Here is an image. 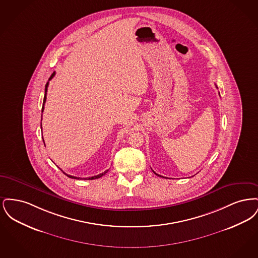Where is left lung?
I'll return each instance as SVG.
<instances>
[{"mask_svg": "<svg viewBox=\"0 0 258 258\" xmlns=\"http://www.w3.org/2000/svg\"><path fill=\"white\" fill-rule=\"evenodd\" d=\"M154 173H155V174H156V175H158V176H160V175H159V174H157V173H156V172L154 171ZM160 177H162V176H160Z\"/></svg>", "mask_w": 258, "mask_h": 258, "instance_id": "left-lung-1", "label": "left lung"}]
</instances>
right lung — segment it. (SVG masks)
I'll list each match as a JSON object with an SVG mask.
<instances>
[{
	"label": "right lung",
	"mask_w": 258,
	"mask_h": 258,
	"mask_svg": "<svg viewBox=\"0 0 258 258\" xmlns=\"http://www.w3.org/2000/svg\"><path fill=\"white\" fill-rule=\"evenodd\" d=\"M54 75H55V73H53V74H51V76H50L49 80H51L53 77H54ZM48 84H49V82H47L46 83V85H45V95H44V98H43V103H42V109L41 111L43 112V109H44V104H45V101H46V92H47V88H48ZM40 127H41V123H40ZM43 139V138H42ZM45 145V144H44ZM108 170H105V171L103 172V173H100V174H98L97 176H93V177H89V178H79V177H74V176H72V175H68V174H66L64 172H63V174H66L69 178H72V179H84V180H94V179H98V178H100L101 176H103L104 174H106Z\"/></svg>",
	"instance_id": "1"
}]
</instances>
